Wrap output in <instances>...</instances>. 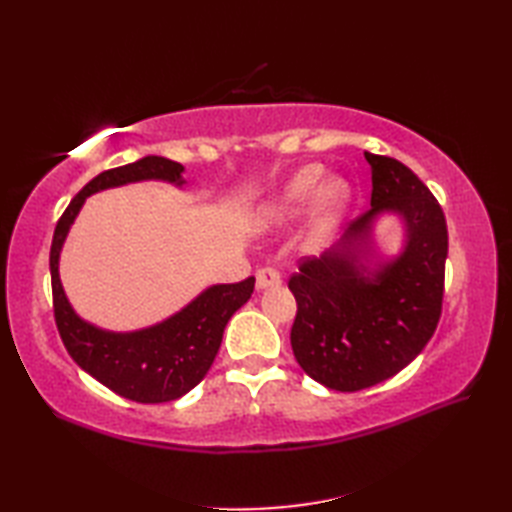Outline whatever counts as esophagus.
Wrapping results in <instances>:
<instances>
[{
	"label": "esophagus",
	"mask_w": 512,
	"mask_h": 512,
	"mask_svg": "<svg viewBox=\"0 0 512 512\" xmlns=\"http://www.w3.org/2000/svg\"><path fill=\"white\" fill-rule=\"evenodd\" d=\"M257 288L264 290V288H273V286H279L281 284V275L279 270L273 268V266H266V268H259L257 270Z\"/></svg>",
	"instance_id": "1"
}]
</instances>
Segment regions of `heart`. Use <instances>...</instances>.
<instances>
[{
	"label": "heart",
	"instance_id": "1",
	"mask_svg": "<svg viewBox=\"0 0 512 512\" xmlns=\"http://www.w3.org/2000/svg\"><path fill=\"white\" fill-rule=\"evenodd\" d=\"M323 178V167L319 165H308L299 169L290 182L281 189L275 200L270 202L266 209V217L270 222H288L295 220L308 206L317 200V211H319V231L328 233L339 220V215L345 211L347 202L352 198L350 184L341 178H330L321 184Z\"/></svg>",
	"mask_w": 512,
	"mask_h": 512
}]
</instances>
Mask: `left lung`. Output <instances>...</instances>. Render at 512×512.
Wrapping results in <instances>:
<instances>
[{"label":"left lung","mask_w":512,"mask_h":512,"mask_svg":"<svg viewBox=\"0 0 512 512\" xmlns=\"http://www.w3.org/2000/svg\"><path fill=\"white\" fill-rule=\"evenodd\" d=\"M372 209L347 226L321 257L303 259L288 281L297 299L290 330L303 372L336 391H358L396 376L438 328L449 235L433 193L396 158L365 151ZM406 222V246L372 267L371 228L380 212Z\"/></svg>","instance_id":"left-lung-1"}]
</instances>
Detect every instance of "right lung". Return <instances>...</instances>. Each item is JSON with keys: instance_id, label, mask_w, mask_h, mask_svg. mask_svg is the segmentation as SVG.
Instances as JSON below:
<instances>
[{"instance_id": "add662e5", "label": "right lung", "mask_w": 512, "mask_h": 512, "mask_svg": "<svg viewBox=\"0 0 512 512\" xmlns=\"http://www.w3.org/2000/svg\"><path fill=\"white\" fill-rule=\"evenodd\" d=\"M180 162L145 156L132 165L107 169L74 195L59 217L50 246L54 321L65 350L83 372L127 400L169 402L187 394L209 372L228 319L253 295L255 277L206 288L167 321L136 332H107L83 321L70 306L59 279V255L74 217L88 195L140 180H165L182 187Z\"/></svg>"}]
</instances>
